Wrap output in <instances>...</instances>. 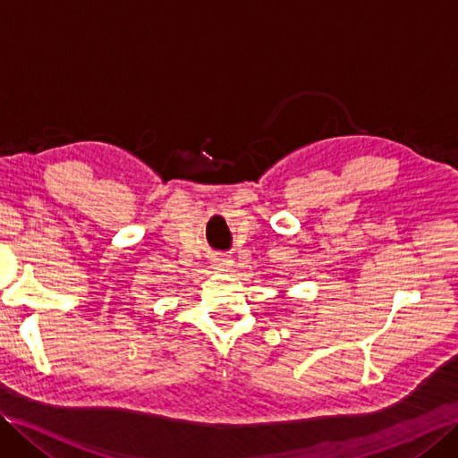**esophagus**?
Returning <instances> with one entry per match:
<instances>
[{"label": "esophagus", "mask_w": 458, "mask_h": 458, "mask_svg": "<svg viewBox=\"0 0 458 458\" xmlns=\"http://www.w3.org/2000/svg\"><path fill=\"white\" fill-rule=\"evenodd\" d=\"M227 266H229V261H227L225 258H217V259L214 261V267H216V269H221V271H224Z\"/></svg>", "instance_id": "obj_1"}]
</instances>
